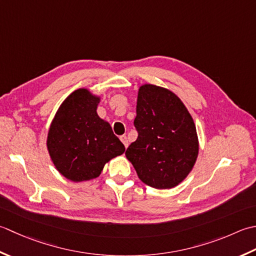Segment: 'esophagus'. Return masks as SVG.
Returning <instances> with one entry per match:
<instances>
[{"instance_id":"34e87169","label":"esophagus","mask_w":256,"mask_h":256,"mask_svg":"<svg viewBox=\"0 0 256 256\" xmlns=\"http://www.w3.org/2000/svg\"><path fill=\"white\" fill-rule=\"evenodd\" d=\"M120 140H122V142L124 144V147H128V144H129V142H128V138L126 137V136H122V137H120Z\"/></svg>"}]
</instances>
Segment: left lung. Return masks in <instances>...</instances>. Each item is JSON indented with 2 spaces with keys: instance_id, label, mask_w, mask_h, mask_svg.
<instances>
[{
  "instance_id": "obj_1",
  "label": "left lung",
  "mask_w": 256,
  "mask_h": 256,
  "mask_svg": "<svg viewBox=\"0 0 256 256\" xmlns=\"http://www.w3.org/2000/svg\"><path fill=\"white\" fill-rule=\"evenodd\" d=\"M134 126L138 138L126 150L139 179L156 189H172L190 174L199 154L196 124L168 88L139 87Z\"/></svg>"
}]
</instances>
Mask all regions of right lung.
I'll return each instance as SVG.
<instances>
[{
  "instance_id": "right-lung-1",
  "label": "right lung",
  "mask_w": 256,
  "mask_h": 256,
  "mask_svg": "<svg viewBox=\"0 0 256 256\" xmlns=\"http://www.w3.org/2000/svg\"><path fill=\"white\" fill-rule=\"evenodd\" d=\"M100 96L80 88L57 109L46 146L55 168L72 182L95 179L112 159L124 152V146L108 122L97 114Z\"/></svg>"
}]
</instances>
